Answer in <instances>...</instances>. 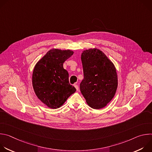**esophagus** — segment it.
Returning <instances> with one entry per match:
<instances>
[{
  "label": "esophagus",
  "mask_w": 152,
  "mask_h": 152,
  "mask_svg": "<svg viewBox=\"0 0 152 152\" xmlns=\"http://www.w3.org/2000/svg\"><path fill=\"white\" fill-rule=\"evenodd\" d=\"M75 88L76 89L77 91H79V86H78L77 85H75Z\"/></svg>",
  "instance_id": "34e87169"
}]
</instances>
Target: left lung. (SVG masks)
<instances>
[{"instance_id":"left-lung-1","label":"left lung","mask_w":152,"mask_h":152,"mask_svg":"<svg viewBox=\"0 0 152 152\" xmlns=\"http://www.w3.org/2000/svg\"><path fill=\"white\" fill-rule=\"evenodd\" d=\"M81 61L84 78L80 84V92L91 107L101 109L111 101L117 89L114 64L97 48L82 51Z\"/></svg>"}]
</instances>
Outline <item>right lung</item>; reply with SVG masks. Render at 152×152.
<instances>
[{
  "instance_id": "add662e5",
  "label": "right lung",
  "mask_w": 152,
  "mask_h": 152,
  "mask_svg": "<svg viewBox=\"0 0 152 152\" xmlns=\"http://www.w3.org/2000/svg\"><path fill=\"white\" fill-rule=\"evenodd\" d=\"M71 50L52 49L35 64L32 73V86L39 100L51 109L62 106L76 88L70 84L69 73L63 63L72 56Z\"/></svg>"
}]
</instances>
